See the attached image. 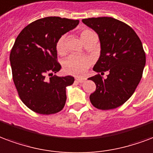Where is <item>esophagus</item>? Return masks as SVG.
I'll list each match as a JSON object with an SVG mask.
<instances>
[{"instance_id": "34e87169", "label": "esophagus", "mask_w": 153, "mask_h": 153, "mask_svg": "<svg viewBox=\"0 0 153 153\" xmlns=\"http://www.w3.org/2000/svg\"><path fill=\"white\" fill-rule=\"evenodd\" d=\"M75 80L79 82H83L85 81V79H84V78H81V77H76V78H75Z\"/></svg>"}]
</instances>
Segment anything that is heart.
Returning a JSON list of instances; mask_svg holds the SVG:
<instances>
[{
    "label": "heart",
    "instance_id": "heart-1",
    "mask_svg": "<svg viewBox=\"0 0 153 153\" xmlns=\"http://www.w3.org/2000/svg\"><path fill=\"white\" fill-rule=\"evenodd\" d=\"M80 38L84 44H88L91 39L97 38V35L93 30L88 28H84L80 31ZM56 51L58 53L64 54L66 51L65 46V36H62L57 39L56 44ZM91 65V60L87 56H78V55H71L64 62L63 66L64 70L69 74L79 75L81 74L88 69Z\"/></svg>",
    "mask_w": 153,
    "mask_h": 153
}]
</instances>
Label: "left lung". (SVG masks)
Here are the masks:
<instances>
[{
  "mask_svg": "<svg viewBox=\"0 0 153 153\" xmlns=\"http://www.w3.org/2000/svg\"><path fill=\"white\" fill-rule=\"evenodd\" d=\"M82 21L98 34L101 48L93 67L98 74L88 79L97 86L90 101L99 109L116 108L133 95L141 80L146 62L142 42L129 25L111 17ZM105 71L110 74L105 80L101 74Z\"/></svg>",
  "mask_w": 153,
  "mask_h": 153,
  "instance_id": "1",
  "label": "left lung"
}]
</instances>
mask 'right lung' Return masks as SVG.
Instances as JSON below:
<instances>
[{"label":"right lung","instance_id":"obj_1","mask_svg":"<svg viewBox=\"0 0 153 153\" xmlns=\"http://www.w3.org/2000/svg\"><path fill=\"white\" fill-rule=\"evenodd\" d=\"M79 22L46 17L28 24L16 38L10 56L13 80L20 99L30 110L48 115L64 108L65 88L73 84L74 79L53 75L61 70L56 44Z\"/></svg>","mask_w":153,"mask_h":153}]
</instances>
